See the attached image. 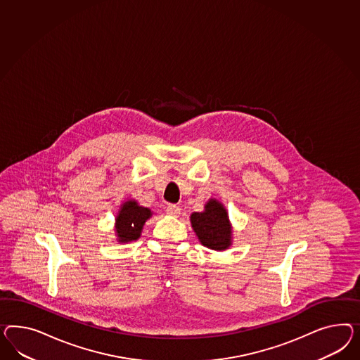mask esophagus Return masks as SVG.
<instances>
[{
  "instance_id": "1",
  "label": "esophagus",
  "mask_w": 360,
  "mask_h": 360,
  "mask_svg": "<svg viewBox=\"0 0 360 360\" xmlns=\"http://www.w3.org/2000/svg\"><path fill=\"white\" fill-rule=\"evenodd\" d=\"M166 214L173 216V217H178L181 214V208L178 205H167L166 208Z\"/></svg>"
}]
</instances>
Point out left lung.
<instances>
[{"instance_id": "left-lung-1", "label": "left lung", "mask_w": 360, "mask_h": 360, "mask_svg": "<svg viewBox=\"0 0 360 360\" xmlns=\"http://www.w3.org/2000/svg\"><path fill=\"white\" fill-rule=\"evenodd\" d=\"M190 221L199 243L205 248L224 252L232 246L233 226L225 205L220 200L210 198L202 212L191 214Z\"/></svg>"}]
</instances>
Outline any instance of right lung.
I'll return each instance as SVG.
<instances>
[{
  "label": "right lung",
  "instance_id": "right-lung-1",
  "mask_svg": "<svg viewBox=\"0 0 360 360\" xmlns=\"http://www.w3.org/2000/svg\"><path fill=\"white\" fill-rule=\"evenodd\" d=\"M153 216V211L139 205L135 199L123 202L115 216V237L119 243H128L140 238L144 224Z\"/></svg>",
  "mask_w": 360,
  "mask_h": 360
}]
</instances>
